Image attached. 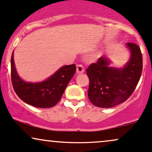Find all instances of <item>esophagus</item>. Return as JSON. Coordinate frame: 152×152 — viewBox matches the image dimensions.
I'll list each match as a JSON object with an SVG mask.
<instances>
[{"label":"esophagus","instance_id":"obj_1","mask_svg":"<svg viewBox=\"0 0 152 152\" xmlns=\"http://www.w3.org/2000/svg\"><path fill=\"white\" fill-rule=\"evenodd\" d=\"M85 72V68L82 65H77V73L78 74H81Z\"/></svg>","mask_w":152,"mask_h":152}]
</instances>
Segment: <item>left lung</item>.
I'll return each mask as SVG.
<instances>
[{
  "mask_svg": "<svg viewBox=\"0 0 152 152\" xmlns=\"http://www.w3.org/2000/svg\"><path fill=\"white\" fill-rule=\"evenodd\" d=\"M126 46L131 58L123 68L109 67L110 61L103 56L86 69L90 80L87 94L94 106L113 107L126 101L136 88L142 72V52L133 42H127Z\"/></svg>",
  "mask_w": 152,
  "mask_h": 152,
  "instance_id": "1",
  "label": "left lung"
}]
</instances>
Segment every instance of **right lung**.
Returning <instances> with one entry per match:
<instances>
[{
    "instance_id": "obj_1",
    "label": "right lung",
    "mask_w": 152,
    "mask_h": 152,
    "mask_svg": "<svg viewBox=\"0 0 152 152\" xmlns=\"http://www.w3.org/2000/svg\"><path fill=\"white\" fill-rule=\"evenodd\" d=\"M76 71L75 64L59 69L45 81L26 83L18 76L15 67L13 53L11 56V81L17 95L27 104L38 108L55 106L61 99L64 91Z\"/></svg>"
}]
</instances>
